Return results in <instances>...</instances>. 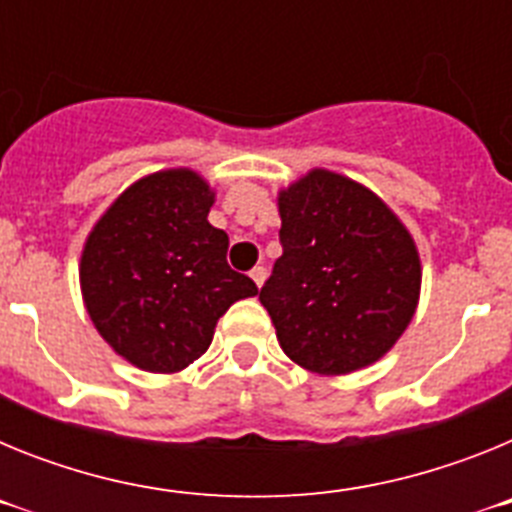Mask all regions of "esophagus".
Returning a JSON list of instances; mask_svg holds the SVG:
<instances>
[{
	"label": "esophagus",
	"instance_id": "34e87169",
	"mask_svg": "<svg viewBox=\"0 0 512 512\" xmlns=\"http://www.w3.org/2000/svg\"><path fill=\"white\" fill-rule=\"evenodd\" d=\"M251 279L256 282V287H261V284L266 282V269L264 266H253L251 269Z\"/></svg>",
	"mask_w": 512,
	"mask_h": 512
}]
</instances>
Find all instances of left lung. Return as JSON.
Here are the masks:
<instances>
[{"mask_svg": "<svg viewBox=\"0 0 512 512\" xmlns=\"http://www.w3.org/2000/svg\"><path fill=\"white\" fill-rule=\"evenodd\" d=\"M282 256L259 300L279 346L318 374H348L395 346L418 305L405 225L361 184L315 169L279 194Z\"/></svg>", "mask_w": 512, "mask_h": 512, "instance_id": "8db88e82", "label": "left lung"}]
</instances>
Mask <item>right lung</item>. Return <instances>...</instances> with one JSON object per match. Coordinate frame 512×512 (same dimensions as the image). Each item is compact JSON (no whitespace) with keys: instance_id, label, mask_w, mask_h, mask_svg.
Instances as JSON below:
<instances>
[{"instance_id":"add662e5","label":"right lung","mask_w":512,"mask_h":512,"mask_svg":"<svg viewBox=\"0 0 512 512\" xmlns=\"http://www.w3.org/2000/svg\"><path fill=\"white\" fill-rule=\"evenodd\" d=\"M210 207V187L194 171H158L117 197L84 246L89 318L146 372H179L200 359L217 318L259 292L228 266V233L207 223Z\"/></svg>"}]
</instances>
